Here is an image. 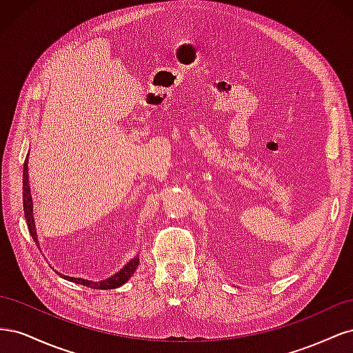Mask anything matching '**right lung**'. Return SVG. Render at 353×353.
I'll use <instances>...</instances> for the list:
<instances>
[{
	"label": "right lung",
	"mask_w": 353,
	"mask_h": 353,
	"mask_svg": "<svg viewBox=\"0 0 353 353\" xmlns=\"http://www.w3.org/2000/svg\"><path fill=\"white\" fill-rule=\"evenodd\" d=\"M23 210H25V218H26V222H28V228H29L30 236H32V239H34L35 243H38L34 213H32V212H34V209H32V196H30L29 178H28V156H26L25 165H23ZM138 263H140V259H138V256H135V258H132L130 262H128L121 271H117L114 275L110 276V279L99 281V283H92V281H88V280H82V279H73V276H66V275H63V276H65V279L69 280V281L87 285V287H91V288H97V290H109V288L121 287L122 284H125L128 280H130V276L135 272Z\"/></svg>",
	"instance_id": "1"
}]
</instances>
